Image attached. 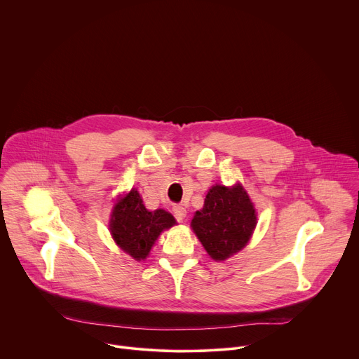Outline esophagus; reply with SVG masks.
<instances>
[{
    "label": "esophagus",
    "mask_w": 359,
    "mask_h": 359,
    "mask_svg": "<svg viewBox=\"0 0 359 359\" xmlns=\"http://www.w3.org/2000/svg\"><path fill=\"white\" fill-rule=\"evenodd\" d=\"M173 215L177 219V222H183L184 217L187 216V212L183 206H179V204H177V206H173Z\"/></svg>",
    "instance_id": "obj_1"
}]
</instances>
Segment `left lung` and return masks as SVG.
Returning a JSON list of instances; mask_svg holds the SVG:
<instances>
[{"label":"left lung","mask_w":359,"mask_h":359,"mask_svg":"<svg viewBox=\"0 0 359 359\" xmlns=\"http://www.w3.org/2000/svg\"><path fill=\"white\" fill-rule=\"evenodd\" d=\"M255 224V209L240 184L231 189L213 186L203 209L191 220L193 231L216 262L238 252L248 243Z\"/></svg>","instance_id":"8db88e82"}]
</instances>
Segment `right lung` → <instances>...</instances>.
Listing matches in <instances>:
<instances>
[{"label": "right lung", "mask_w": 359, "mask_h": 359, "mask_svg": "<svg viewBox=\"0 0 359 359\" xmlns=\"http://www.w3.org/2000/svg\"><path fill=\"white\" fill-rule=\"evenodd\" d=\"M175 224V217L162 209L149 212L133 189L115 204L109 226L116 244L135 260H143L161 233Z\"/></svg>", "instance_id": "add662e5"}]
</instances>
